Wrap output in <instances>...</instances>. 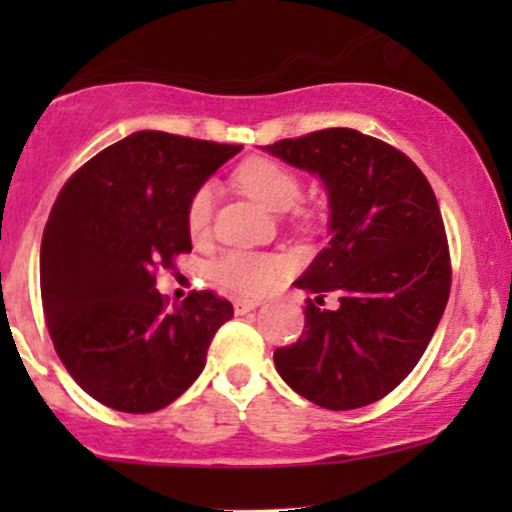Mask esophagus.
I'll list each match as a JSON object with an SVG mask.
<instances>
[{"mask_svg":"<svg viewBox=\"0 0 512 512\" xmlns=\"http://www.w3.org/2000/svg\"><path fill=\"white\" fill-rule=\"evenodd\" d=\"M257 305H260V301H255V298H236V301H233V308H236L238 315L250 313V310H255Z\"/></svg>","mask_w":512,"mask_h":512,"instance_id":"obj_1","label":"esophagus"}]
</instances>
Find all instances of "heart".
Returning <instances> with one entry per match:
<instances>
[{
	"label": "heart",
	"instance_id": "heart-1",
	"mask_svg": "<svg viewBox=\"0 0 512 512\" xmlns=\"http://www.w3.org/2000/svg\"><path fill=\"white\" fill-rule=\"evenodd\" d=\"M236 182L243 192L264 204L267 209L289 211L301 197V178L296 170L272 158H250L236 170ZM214 211V190L202 185L190 197L185 211L187 231L192 238H204L211 226ZM284 274V262L274 255H257V252H228L214 264V276L228 289L240 293H264Z\"/></svg>",
	"mask_w": 512,
	"mask_h": 512
}]
</instances>
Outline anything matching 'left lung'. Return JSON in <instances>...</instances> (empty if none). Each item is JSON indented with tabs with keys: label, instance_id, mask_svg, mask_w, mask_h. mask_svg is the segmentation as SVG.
<instances>
[{
	"label": "left lung",
	"instance_id": "1",
	"mask_svg": "<svg viewBox=\"0 0 512 512\" xmlns=\"http://www.w3.org/2000/svg\"><path fill=\"white\" fill-rule=\"evenodd\" d=\"M325 185L330 243L298 289L305 334L274 351L293 392L322 409L366 407L414 370L450 296V252L426 175L395 146L349 127L264 146ZM337 292L334 311L321 308Z\"/></svg>",
	"mask_w": 512,
	"mask_h": 512
}]
</instances>
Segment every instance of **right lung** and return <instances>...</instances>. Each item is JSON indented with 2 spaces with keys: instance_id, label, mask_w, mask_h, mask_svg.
Returning <instances> with one entry per match:
<instances>
[{
  "instance_id": "obj_1",
  "label": "right lung",
  "mask_w": 512,
  "mask_h": 512,
  "mask_svg": "<svg viewBox=\"0 0 512 512\" xmlns=\"http://www.w3.org/2000/svg\"><path fill=\"white\" fill-rule=\"evenodd\" d=\"M240 149L144 129L93 156L57 195L40 245L45 320L64 368L105 407H168L233 317L211 291L168 308L156 272L192 250L187 202Z\"/></svg>"
}]
</instances>
